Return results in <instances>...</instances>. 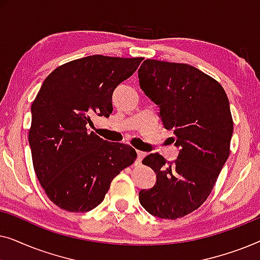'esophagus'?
<instances>
[{
    "label": "esophagus",
    "instance_id": "34e87169",
    "mask_svg": "<svg viewBox=\"0 0 260 260\" xmlns=\"http://www.w3.org/2000/svg\"><path fill=\"white\" fill-rule=\"evenodd\" d=\"M145 155H147V154H145L144 151H140V150L137 151V159H136L137 165H140V163L142 162V159L144 158V156H145Z\"/></svg>",
    "mask_w": 260,
    "mask_h": 260
}]
</instances>
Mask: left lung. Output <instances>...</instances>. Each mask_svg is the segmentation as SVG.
I'll return each mask as SVG.
<instances>
[{
	"label": "left lung",
	"mask_w": 260,
	"mask_h": 260,
	"mask_svg": "<svg viewBox=\"0 0 260 260\" xmlns=\"http://www.w3.org/2000/svg\"><path fill=\"white\" fill-rule=\"evenodd\" d=\"M138 79L180 149L173 163L158 152L142 161L155 172L156 183L140 191V202L157 218H182L206 201L230 156L229 98L218 81L187 63L144 60Z\"/></svg>",
	"instance_id": "1"
}]
</instances>
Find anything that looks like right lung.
I'll list each match as a JSON object with an SVG mask.
<instances>
[{"label": "right lung", "instance_id": "right-lung-1", "mask_svg": "<svg viewBox=\"0 0 260 260\" xmlns=\"http://www.w3.org/2000/svg\"><path fill=\"white\" fill-rule=\"evenodd\" d=\"M142 60L85 56L42 83L31 104L28 142L39 182L58 207L74 213L95 208L111 181L134 163V148L104 141L88 126L93 116H110L113 91Z\"/></svg>", "mask_w": 260, "mask_h": 260}]
</instances>
